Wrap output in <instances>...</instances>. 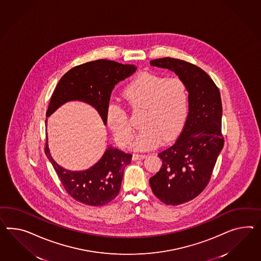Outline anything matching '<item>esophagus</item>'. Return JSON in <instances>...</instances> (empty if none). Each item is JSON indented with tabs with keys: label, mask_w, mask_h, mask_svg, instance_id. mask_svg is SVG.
I'll use <instances>...</instances> for the list:
<instances>
[{
	"label": "esophagus",
	"mask_w": 261,
	"mask_h": 261,
	"mask_svg": "<svg viewBox=\"0 0 261 261\" xmlns=\"http://www.w3.org/2000/svg\"><path fill=\"white\" fill-rule=\"evenodd\" d=\"M146 157H147L146 154L135 153L134 154L133 159H134V160H141V159H144V158H146Z\"/></svg>",
	"instance_id": "esophagus-1"
}]
</instances>
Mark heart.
<instances>
[{
  "label": "heart",
  "instance_id": "1",
  "mask_svg": "<svg viewBox=\"0 0 261 261\" xmlns=\"http://www.w3.org/2000/svg\"><path fill=\"white\" fill-rule=\"evenodd\" d=\"M122 96L132 107L144 109L143 128L132 143L134 149H149L158 146L163 138L172 139L187 120L188 92L185 82L178 77L141 74L124 89ZM106 122L116 142L126 146L133 136V127L119 103L112 101L108 104Z\"/></svg>",
  "mask_w": 261,
  "mask_h": 261
}]
</instances>
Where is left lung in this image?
<instances>
[{
	"label": "left lung",
	"instance_id": "obj_1",
	"mask_svg": "<svg viewBox=\"0 0 261 261\" xmlns=\"http://www.w3.org/2000/svg\"><path fill=\"white\" fill-rule=\"evenodd\" d=\"M150 65L175 73L188 92L186 125L175 144L158 153L163 165L149 179L161 201L179 205L203 191L223 147L221 94L202 69L187 61L164 58L151 60Z\"/></svg>",
	"mask_w": 261,
	"mask_h": 261
}]
</instances>
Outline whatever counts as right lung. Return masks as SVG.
<instances>
[{"label":"right lung","mask_w":261,"mask_h":261,"mask_svg":"<svg viewBox=\"0 0 261 261\" xmlns=\"http://www.w3.org/2000/svg\"><path fill=\"white\" fill-rule=\"evenodd\" d=\"M136 69L135 65L106 60L75 66L60 79L52 94L46 117L67 102L81 101L94 108L106 125V109L114 86L130 76ZM45 124L47 126V119ZM45 154L67 193L75 201L91 206L108 204L118 195L124 169L133 157L132 154L109 146L93 167L73 171L60 167L54 160L48 140Z\"/></svg>","instance_id":"1"}]
</instances>
